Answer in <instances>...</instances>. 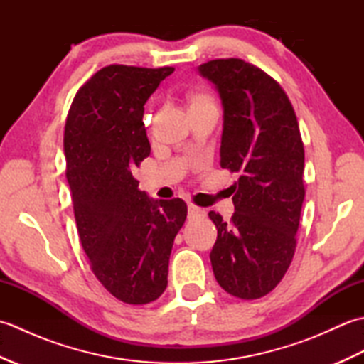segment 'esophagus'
Returning a JSON list of instances; mask_svg holds the SVG:
<instances>
[{"mask_svg":"<svg viewBox=\"0 0 364 364\" xmlns=\"http://www.w3.org/2000/svg\"><path fill=\"white\" fill-rule=\"evenodd\" d=\"M188 214H189V219H202L206 215V211L202 210V208H197L194 205H189L188 206Z\"/></svg>","mask_w":364,"mask_h":364,"instance_id":"1","label":"esophagus"}]
</instances>
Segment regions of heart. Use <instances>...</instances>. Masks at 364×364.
<instances>
[{"label": "heart", "mask_w": 364, "mask_h": 364, "mask_svg": "<svg viewBox=\"0 0 364 364\" xmlns=\"http://www.w3.org/2000/svg\"><path fill=\"white\" fill-rule=\"evenodd\" d=\"M208 103H213V100L206 94H194L189 97V107L198 106V105H208Z\"/></svg>", "instance_id": "obj_1"}]
</instances>
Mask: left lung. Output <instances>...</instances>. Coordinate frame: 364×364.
I'll use <instances>...</instances> for the list:
<instances>
[{
	"label": "left lung",
	"mask_w": 364,
	"mask_h": 364,
	"mask_svg": "<svg viewBox=\"0 0 364 364\" xmlns=\"http://www.w3.org/2000/svg\"><path fill=\"white\" fill-rule=\"evenodd\" d=\"M223 109L220 167L239 173L235 214L211 211L218 241L210 253L215 280L244 300L266 296L288 270L305 198L296 112L275 80L242 59L198 65Z\"/></svg>",
	"instance_id": "8db88e82"
}]
</instances>
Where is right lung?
Returning a JSON list of instances; mask_svg holds the SVG:
<instances>
[{
    "label": "right lung",
    "mask_w": 364,
    "mask_h": 364,
    "mask_svg": "<svg viewBox=\"0 0 364 364\" xmlns=\"http://www.w3.org/2000/svg\"><path fill=\"white\" fill-rule=\"evenodd\" d=\"M173 70L107 65L78 90L65 123L81 245L100 283L129 305L166 291L173 239L188 215L181 198H150L133 175L150 154L144 105Z\"/></svg>",
    "instance_id": "obj_1"
}]
</instances>
